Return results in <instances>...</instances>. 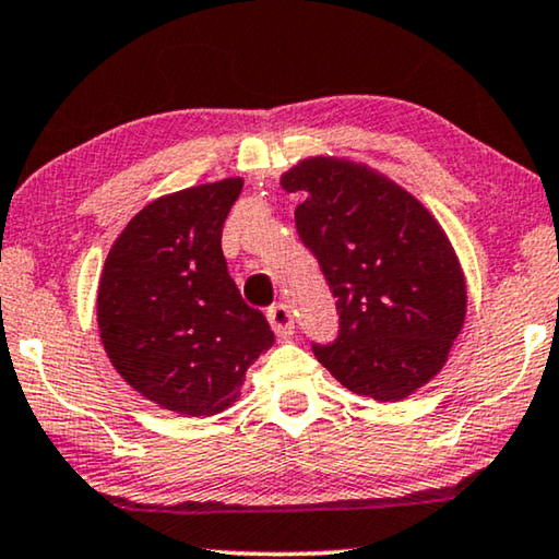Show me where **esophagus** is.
Here are the masks:
<instances>
[{"instance_id":"34e87169","label":"esophagus","mask_w":559,"mask_h":559,"mask_svg":"<svg viewBox=\"0 0 559 559\" xmlns=\"http://www.w3.org/2000/svg\"><path fill=\"white\" fill-rule=\"evenodd\" d=\"M265 317H269L273 332H276L281 340H286V336L294 334V317H290V309H288L286 304L271 306Z\"/></svg>"}]
</instances>
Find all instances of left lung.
<instances>
[{
    "instance_id": "obj_1",
    "label": "left lung",
    "mask_w": 559,
    "mask_h": 559,
    "mask_svg": "<svg viewBox=\"0 0 559 559\" xmlns=\"http://www.w3.org/2000/svg\"><path fill=\"white\" fill-rule=\"evenodd\" d=\"M296 230L336 298L340 334L313 355L357 395L395 403L433 380L466 319V281L443 227L388 177L347 159L298 162Z\"/></svg>"
}]
</instances>
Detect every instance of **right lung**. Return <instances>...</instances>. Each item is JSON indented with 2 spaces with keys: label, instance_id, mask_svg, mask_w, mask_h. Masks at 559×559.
<instances>
[{
  "label": "right lung",
  "instance_id": "1",
  "mask_svg": "<svg viewBox=\"0 0 559 559\" xmlns=\"http://www.w3.org/2000/svg\"><path fill=\"white\" fill-rule=\"evenodd\" d=\"M240 190L230 177L146 204L116 238L98 283L108 359L146 400L190 418L233 405L246 369L273 344L219 246Z\"/></svg>",
  "mask_w": 559,
  "mask_h": 559
}]
</instances>
